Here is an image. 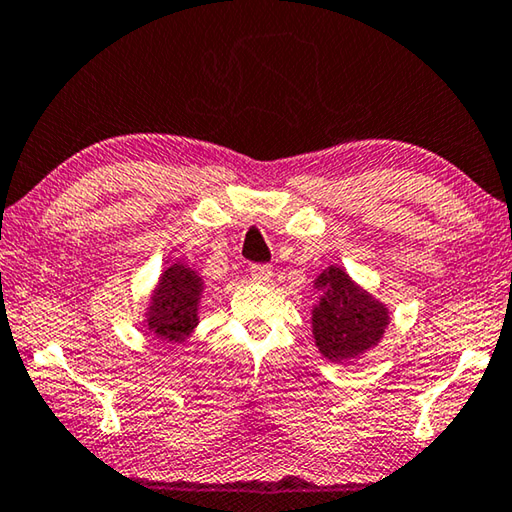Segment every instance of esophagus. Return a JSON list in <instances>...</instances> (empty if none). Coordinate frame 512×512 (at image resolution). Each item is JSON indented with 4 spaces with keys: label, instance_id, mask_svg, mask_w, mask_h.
Masks as SVG:
<instances>
[{
    "label": "esophagus",
    "instance_id": "obj_1",
    "mask_svg": "<svg viewBox=\"0 0 512 512\" xmlns=\"http://www.w3.org/2000/svg\"><path fill=\"white\" fill-rule=\"evenodd\" d=\"M250 277H253V280L259 284H268L273 277V268L268 264H255V266H250Z\"/></svg>",
    "mask_w": 512,
    "mask_h": 512
}]
</instances>
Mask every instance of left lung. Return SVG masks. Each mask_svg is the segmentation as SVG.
I'll list each match as a JSON object with an SVG mask.
<instances>
[{"label": "left lung", "instance_id": "8db88e82", "mask_svg": "<svg viewBox=\"0 0 512 512\" xmlns=\"http://www.w3.org/2000/svg\"><path fill=\"white\" fill-rule=\"evenodd\" d=\"M314 287L320 300L311 309V332L320 354L343 363L375 348L391 323L388 307L361 289L341 266H327Z\"/></svg>", "mask_w": 512, "mask_h": 512}]
</instances>
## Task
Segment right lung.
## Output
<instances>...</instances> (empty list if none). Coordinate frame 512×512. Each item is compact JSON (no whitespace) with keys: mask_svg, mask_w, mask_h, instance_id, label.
I'll list each match as a JSON object with an SVG mask.
<instances>
[{"mask_svg":"<svg viewBox=\"0 0 512 512\" xmlns=\"http://www.w3.org/2000/svg\"><path fill=\"white\" fill-rule=\"evenodd\" d=\"M203 289L201 275L192 266L176 262L164 268L144 314L149 334L169 343L189 339L198 325Z\"/></svg>","mask_w":512,"mask_h":512,"instance_id":"obj_1","label":"right lung"}]
</instances>
